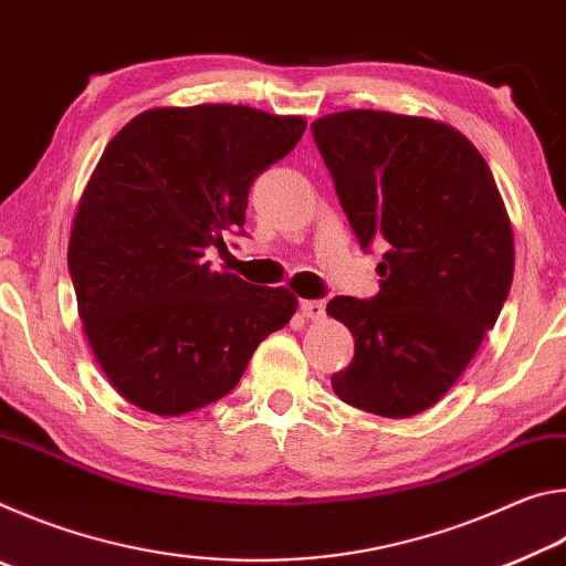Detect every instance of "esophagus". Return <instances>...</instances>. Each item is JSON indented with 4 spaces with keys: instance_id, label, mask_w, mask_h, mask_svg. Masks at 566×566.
Wrapping results in <instances>:
<instances>
[{
    "instance_id": "obj_1",
    "label": "esophagus",
    "mask_w": 566,
    "mask_h": 566,
    "mask_svg": "<svg viewBox=\"0 0 566 566\" xmlns=\"http://www.w3.org/2000/svg\"><path fill=\"white\" fill-rule=\"evenodd\" d=\"M300 310L306 319L319 322L324 317V312H327V304H324L322 300H306L300 304Z\"/></svg>"
}]
</instances>
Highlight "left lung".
Returning <instances> with one entry per match:
<instances>
[{"label":"left lung","instance_id":"1","mask_svg":"<svg viewBox=\"0 0 566 566\" xmlns=\"http://www.w3.org/2000/svg\"><path fill=\"white\" fill-rule=\"evenodd\" d=\"M312 134L359 244L387 247L375 300L327 304L354 337L332 389L371 415L415 417L462 377L510 294L504 199L479 149L444 122L347 109Z\"/></svg>","mask_w":566,"mask_h":566}]
</instances>
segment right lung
Here are the masks:
<instances>
[{"instance_id":"add662e5","label":"right lung","mask_w":566,"mask_h":566,"mask_svg":"<svg viewBox=\"0 0 566 566\" xmlns=\"http://www.w3.org/2000/svg\"><path fill=\"white\" fill-rule=\"evenodd\" d=\"M306 129L247 104L155 107L117 132L76 207L66 264L94 359L129 405L179 417L222 399L296 296L214 272L249 187Z\"/></svg>"}]
</instances>
